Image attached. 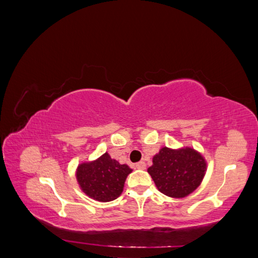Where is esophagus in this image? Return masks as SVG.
<instances>
[{"label": "esophagus", "mask_w": 258, "mask_h": 258, "mask_svg": "<svg viewBox=\"0 0 258 258\" xmlns=\"http://www.w3.org/2000/svg\"><path fill=\"white\" fill-rule=\"evenodd\" d=\"M135 166H136V169H139V170H145L146 164H145V162H143V161H141V162L136 163Z\"/></svg>", "instance_id": "esophagus-1"}]
</instances>
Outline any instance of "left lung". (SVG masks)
I'll list each match as a JSON object with an SVG mask.
<instances>
[{"instance_id":"8db88e82","label":"left lung","mask_w":258,"mask_h":258,"mask_svg":"<svg viewBox=\"0 0 258 258\" xmlns=\"http://www.w3.org/2000/svg\"><path fill=\"white\" fill-rule=\"evenodd\" d=\"M207 169L203 155L191 148H162L148 169L160 192L172 198H184L200 185Z\"/></svg>"}]
</instances>
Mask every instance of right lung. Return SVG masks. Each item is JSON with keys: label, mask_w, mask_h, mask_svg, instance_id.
I'll return each instance as SVG.
<instances>
[{"label": "right lung", "mask_w": 258, "mask_h": 258, "mask_svg": "<svg viewBox=\"0 0 258 258\" xmlns=\"http://www.w3.org/2000/svg\"><path fill=\"white\" fill-rule=\"evenodd\" d=\"M131 172L132 169L128 165L119 164L106 152L92 162L79 164L76 178L88 197L100 203H108L123 192L125 180Z\"/></svg>", "instance_id": "add662e5"}]
</instances>
